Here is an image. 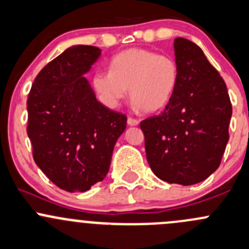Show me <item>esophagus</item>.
<instances>
[{"label":"esophagus","instance_id":"esophagus-1","mask_svg":"<svg viewBox=\"0 0 249 249\" xmlns=\"http://www.w3.org/2000/svg\"><path fill=\"white\" fill-rule=\"evenodd\" d=\"M127 124L129 125H137L138 124H139V121H138L137 119H133V117H128Z\"/></svg>","mask_w":249,"mask_h":249}]
</instances>
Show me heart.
Segmentation results:
<instances>
[{
	"label": "heart",
	"mask_w": 249,
	"mask_h": 249,
	"mask_svg": "<svg viewBox=\"0 0 249 249\" xmlns=\"http://www.w3.org/2000/svg\"><path fill=\"white\" fill-rule=\"evenodd\" d=\"M178 77V64L171 55L133 48L115 55L109 71L95 72L93 87L109 107H119L129 89L135 107L154 112L172 99Z\"/></svg>",
	"instance_id": "obj_1"
}]
</instances>
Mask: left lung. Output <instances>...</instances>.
Returning a JSON list of instances; mask_svg holds the SVG:
<instances>
[{"instance_id": "left-lung-1", "label": "left lung", "mask_w": 249, "mask_h": 249, "mask_svg": "<svg viewBox=\"0 0 249 249\" xmlns=\"http://www.w3.org/2000/svg\"><path fill=\"white\" fill-rule=\"evenodd\" d=\"M179 77L163 111L140 122L145 152L156 177L194 185L219 167L229 140L232 107L226 85L202 49L174 40Z\"/></svg>"}]
</instances>
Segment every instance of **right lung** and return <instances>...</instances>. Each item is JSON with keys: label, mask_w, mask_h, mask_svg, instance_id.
<instances>
[{"label": "right lung", "mask_w": 249, "mask_h": 249, "mask_svg": "<svg viewBox=\"0 0 249 249\" xmlns=\"http://www.w3.org/2000/svg\"><path fill=\"white\" fill-rule=\"evenodd\" d=\"M94 46H72L49 61L29 93L28 132L33 157L47 178L69 193L87 191L109 172L127 116L95 99L83 77L99 58Z\"/></svg>", "instance_id": "1"}]
</instances>
